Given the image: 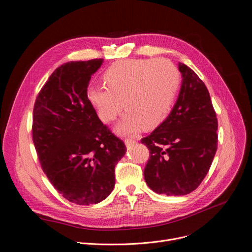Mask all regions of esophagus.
<instances>
[{"mask_svg": "<svg viewBox=\"0 0 252 252\" xmlns=\"http://www.w3.org/2000/svg\"><path fill=\"white\" fill-rule=\"evenodd\" d=\"M134 144H135L134 140H131V139H126L125 140V145H126V146H131V145H134Z\"/></svg>", "mask_w": 252, "mask_h": 252, "instance_id": "1", "label": "esophagus"}]
</instances>
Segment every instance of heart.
<instances>
[{"instance_id":"heart-1","label":"heart","mask_w":252,"mask_h":252,"mask_svg":"<svg viewBox=\"0 0 252 252\" xmlns=\"http://www.w3.org/2000/svg\"><path fill=\"white\" fill-rule=\"evenodd\" d=\"M105 85L90 86L87 100L98 118L109 123L127 111L117 129L124 134L154 129L169 116L180 86V72L164 59H129L110 65Z\"/></svg>"}]
</instances>
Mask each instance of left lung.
Returning a JSON list of instances; mask_svg holds the SVG:
<instances>
[{
    "label": "left lung",
    "mask_w": 252,
    "mask_h": 252,
    "mask_svg": "<svg viewBox=\"0 0 252 252\" xmlns=\"http://www.w3.org/2000/svg\"><path fill=\"white\" fill-rule=\"evenodd\" d=\"M182 86L163 123L141 143L149 149L144 178L158 194L185 195L209 171L218 148V119L207 87L187 65L179 63Z\"/></svg>",
    "instance_id": "1"
}]
</instances>
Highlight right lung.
Segmentation results:
<instances>
[{
    "instance_id": "add662e5",
    "label": "right lung",
    "mask_w": 252,
    "mask_h": 252,
    "mask_svg": "<svg viewBox=\"0 0 252 252\" xmlns=\"http://www.w3.org/2000/svg\"><path fill=\"white\" fill-rule=\"evenodd\" d=\"M103 59L68 62L52 72L36 96L32 139L44 173L58 192L78 205L102 202L114 187L124 142L87 100L89 81Z\"/></svg>"
}]
</instances>
